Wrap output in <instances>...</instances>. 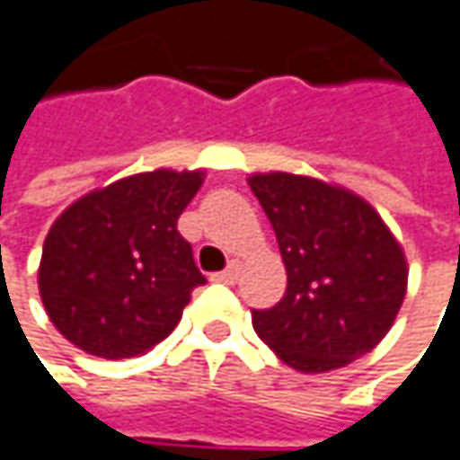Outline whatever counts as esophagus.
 I'll return each instance as SVG.
<instances>
[{"label": "esophagus", "instance_id": "1", "mask_svg": "<svg viewBox=\"0 0 460 460\" xmlns=\"http://www.w3.org/2000/svg\"><path fill=\"white\" fill-rule=\"evenodd\" d=\"M238 272H241V264H238V261H230L222 272H217V275H214V279H217V282H227V285H233V282L238 279Z\"/></svg>", "mask_w": 460, "mask_h": 460}]
</instances>
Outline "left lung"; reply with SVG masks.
<instances>
[{
    "label": "left lung",
    "instance_id": "left-lung-1",
    "mask_svg": "<svg viewBox=\"0 0 460 460\" xmlns=\"http://www.w3.org/2000/svg\"><path fill=\"white\" fill-rule=\"evenodd\" d=\"M288 272L282 301L253 309V330L306 375L341 369L387 335L406 298L409 267L372 204L306 175H251Z\"/></svg>",
    "mask_w": 460,
    "mask_h": 460
}]
</instances>
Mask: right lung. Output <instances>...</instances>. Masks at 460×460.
<instances>
[{
	"mask_svg": "<svg viewBox=\"0 0 460 460\" xmlns=\"http://www.w3.org/2000/svg\"><path fill=\"white\" fill-rule=\"evenodd\" d=\"M201 170H154L91 190L51 225L39 293L51 324L81 350L130 358L162 343L207 278L178 219Z\"/></svg>",
	"mask_w": 460,
	"mask_h": 460,
	"instance_id": "right-lung-1",
	"label": "right lung"
}]
</instances>
